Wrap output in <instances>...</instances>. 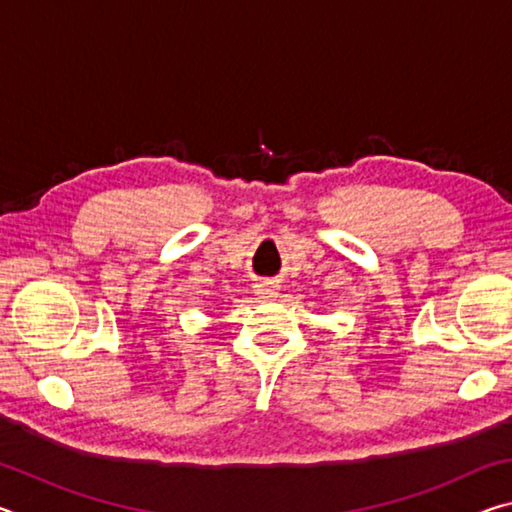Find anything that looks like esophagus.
Here are the masks:
<instances>
[{
	"instance_id": "obj_1",
	"label": "esophagus",
	"mask_w": 512,
	"mask_h": 512,
	"mask_svg": "<svg viewBox=\"0 0 512 512\" xmlns=\"http://www.w3.org/2000/svg\"><path fill=\"white\" fill-rule=\"evenodd\" d=\"M255 291L259 293V296H264V298H273L275 293H277V287L273 282H257L255 284Z\"/></svg>"
}]
</instances>
